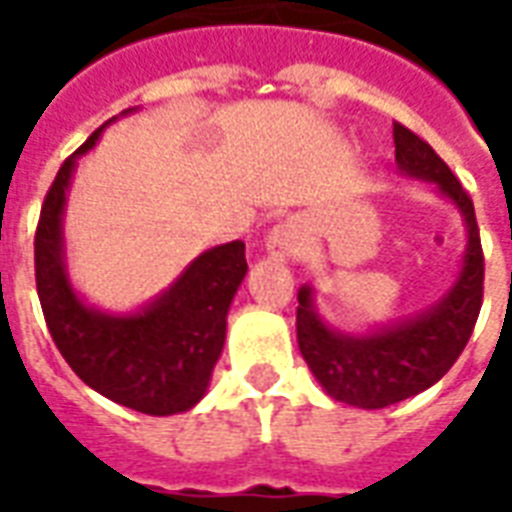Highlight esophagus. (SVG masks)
Returning a JSON list of instances; mask_svg holds the SVG:
<instances>
[{"mask_svg":"<svg viewBox=\"0 0 512 512\" xmlns=\"http://www.w3.org/2000/svg\"><path fill=\"white\" fill-rule=\"evenodd\" d=\"M301 246H304V230L296 219L279 222L266 238L268 255L274 260H293L301 252Z\"/></svg>","mask_w":512,"mask_h":512,"instance_id":"obj_1","label":"esophagus"}]
</instances>
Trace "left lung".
Listing matches in <instances>:
<instances>
[{"label":"left lung","mask_w":512,"mask_h":512,"mask_svg":"<svg viewBox=\"0 0 512 512\" xmlns=\"http://www.w3.org/2000/svg\"><path fill=\"white\" fill-rule=\"evenodd\" d=\"M400 175L433 183L461 213L466 227L461 268L452 288L428 310L367 332H340L315 304V288L301 285L296 334L304 362L323 392L356 408H384L425 392L461 356L483 304V249L474 205L450 167L414 131L395 123Z\"/></svg>","instance_id":"left-lung-1"}]
</instances>
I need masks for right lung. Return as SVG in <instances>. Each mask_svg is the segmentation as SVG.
<instances>
[{
    "label": "right lung",
    "instance_id": "right-lung-1",
    "mask_svg": "<svg viewBox=\"0 0 512 512\" xmlns=\"http://www.w3.org/2000/svg\"><path fill=\"white\" fill-rule=\"evenodd\" d=\"M106 126L65 158L43 202L35 233L40 307L65 362L98 395L150 417L183 414L205 397L222 356L227 312L246 277V246L230 241L205 249L167 290L131 312L93 307L71 282L65 205L79 158L98 145Z\"/></svg>",
    "mask_w": 512,
    "mask_h": 512
}]
</instances>
